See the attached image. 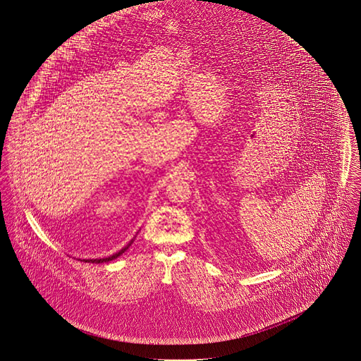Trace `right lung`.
<instances>
[{
    "label": "right lung",
    "mask_w": 361,
    "mask_h": 361,
    "mask_svg": "<svg viewBox=\"0 0 361 361\" xmlns=\"http://www.w3.org/2000/svg\"><path fill=\"white\" fill-rule=\"evenodd\" d=\"M133 243V239L123 247V249L121 250V251H118V252H115V254H112L110 257H106V258H93V259H83L85 262H90V264H103V262H109V261H112V259H115L116 257H119L122 252H125L126 250L129 249V246Z\"/></svg>",
    "instance_id": "right-lung-1"
}]
</instances>
